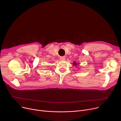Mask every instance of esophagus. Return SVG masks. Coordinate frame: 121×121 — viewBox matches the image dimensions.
Listing matches in <instances>:
<instances>
[{"label":"esophagus","instance_id":"34e87169","mask_svg":"<svg viewBox=\"0 0 121 121\" xmlns=\"http://www.w3.org/2000/svg\"><path fill=\"white\" fill-rule=\"evenodd\" d=\"M60 59L61 61H64V60H65V57H61V58H60Z\"/></svg>","mask_w":121,"mask_h":121}]
</instances>
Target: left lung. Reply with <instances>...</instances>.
Returning <instances> with one entry per match:
<instances>
[{
    "instance_id": "8db88e82",
    "label": "left lung",
    "mask_w": 121,
    "mask_h": 121,
    "mask_svg": "<svg viewBox=\"0 0 121 121\" xmlns=\"http://www.w3.org/2000/svg\"><path fill=\"white\" fill-rule=\"evenodd\" d=\"M73 65H77V63H75V62L73 63Z\"/></svg>"
}]
</instances>
